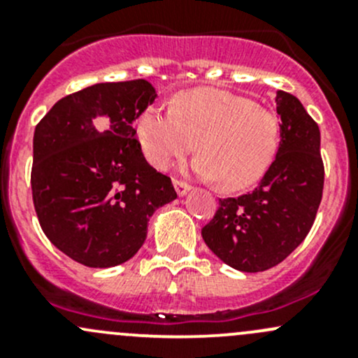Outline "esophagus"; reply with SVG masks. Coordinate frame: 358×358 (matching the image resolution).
I'll return each mask as SVG.
<instances>
[{"instance_id": "obj_1", "label": "esophagus", "mask_w": 358, "mask_h": 358, "mask_svg": "<svg viewBox=\"0 0 358 358\" xmlns=\"http://www.w3.org/2000/svg\"><path fill=\"white\" fill-rule=\"evenodd\" d=\"M173 185H175V190H176V194H178L180 197L182 196H185L187 192H189L190 190V185L187 182H182V180H173Z\"/></svg>"}]
</instances>
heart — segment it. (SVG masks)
Masks as SVG:
<instances>
[{"label":"heart","instance_id":"obj_1","mask_svg":"<svg viewBox=\"0 0 358 358\" xmlns=\"http://www.w3.org/2000/svg\"><path fill=\"white\" fill-rule=\"evenodd\" d=\"M138 138L150 164L166 169L197 143L192 168L201 178L243 190L265 176L279 150V119L246 96L199 88L182 93L171 109L149 107L138 117Z\"/></svg>","mask_w":358,"mask_h":358}]
</instances>
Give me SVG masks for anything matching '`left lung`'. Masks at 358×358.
I'll use <instances>...</instances> for the list:
<instances>
[{
	"label": "left lung",
	"instance_id": "obj_1",
	"mask_svg": "<svg viewBox=\"0 0 358 358\" xmlns=\"http://www.w3.org/2000/svg\"><path fill=\"white\" fill-rule=\"evenodd\" d=\"M280 142L259 185L239 197L220 199L201 234L208 248L232 268L263 272L279 265L315 222L322 199L320 129L291 93L277 92Z\"/></svg>",
	"mask_w": 358,
	"mask_h": 358
}]
</instances>
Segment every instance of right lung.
I'll list each match as a JSON object with an SVG mask.
<instances>
[{
    "mask_svg": "<svg viewBox=\"0 0 358 358\" xmlns=\"http://www.w3.org/2000/svg\"><path fill=\"white\" fill-rule=\"evenodd\" d=\"M156 96L145 79L99 83L60 99L36 126V215L50 243L81 265L128 262L145 243L154 211L176 199L133 128Z\"/></svg>",
    "mask_w": 358,
    "mask_h": 358,
    "instance_id": "1",
    "label": "right lung"
}]
</instances>
